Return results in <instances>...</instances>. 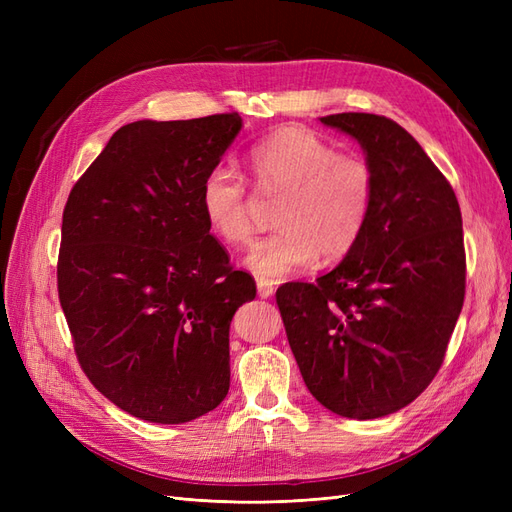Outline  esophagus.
Returning <instances> with one entry per match:
<instances>
[{"label":"esophagus","instance_id":"esophagus-1","mask_svg":"<svg viewBox=\"0 0 512 512\" xmlns=\"http://www.w3.org/2000/svg\"><path fill=\"white\" fill-rule=\"evenodd\" d=\"M273 292H275V288H273L269 282H265V280H258V297H262V299H269Z\"/></svg>","mask_w":512,"mask_h":512}]
</instances>
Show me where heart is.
I'll return each instance as SVG.
<instances>
[{
  "label": "heart",
  "mask_w": 512,
  "mask_h": 512,
  "mask_svg": "<svg viewBox=\"0 0 512 512\" xmlns=\"http://www.w3.org/2000/svg\"><path fill=\"white\" fill-rule=\"evenodd\" d=\"M247 168L260 192H284L275 224L245 265L265 282H275L314 265L318 256L337 260L359 243L376 198L371 164L337 149L316 132L286 126L247 151ZM207 228L222 243L243 247L254 237L250 192L228 166H215L198 194Z\"/></svg>",
  "instance_id": "b5f03b06"
}]
</instances>
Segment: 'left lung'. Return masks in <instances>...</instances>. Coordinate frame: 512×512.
Segmentation results:
<instances>
[{"label": "left lung", "mask_w": 512, "mask_h": 512, "mask_svg": "<svg viewBox=\"0 0 512 512\" xmlns=\"http://www.w3.org/2000/svg\"><path fill=\"white\" fill-rule=\"evenodd\" d=\"M376 173L363 235L314 284L275 299L301 376L324 408L378 418L408 406L436 378L466 297L461 209L451 183L389 117L337 113Z\"/></svg>", "instance_id": "8db88e82"}]
</instances>
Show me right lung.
<instances>
[{
  "mask_svg": "<svg viewBox=\"0 0 512 512\" xmlns=\"http://www.w3.org/2000/svg\"><path fill=\"white\" fill-rule=\"evenodd\" d=\"M239 113L119 128L74 183L61 222L59 303L89 382L128 414L177 425L230 386L228 329L256 297L198 205Z\"/></svg>",
  "mask_w": 512,
  "mask_h": 512,
  "instance_id": "obj_1",
  "label": "right lung"
}]
</instances>
